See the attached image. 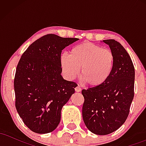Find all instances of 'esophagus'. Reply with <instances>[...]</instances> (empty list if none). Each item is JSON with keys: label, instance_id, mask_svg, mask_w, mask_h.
I'll return each mask as SVG.
<instances>
[{"label": "esophagus", "instance_id": "esophagus-1", "mask_svg": "<svg viewBox=\"0 0 146 146\" xmlns=\"http://www.w3.org/2000/svg\"><path fill=\"white\" fill-rule=\"evenodd\" d=\"M75 91H76V92H80V91H81V88H80V87L79 86H78L75 87Z\"/></svg>", "mask_w": 146, "mask_h": 146}]
</instances>
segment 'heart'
Masks as SVG:
<instances>
[{
  "mask_svg": "<svg viewBox=\"0 0 146 146\" xmlns=\"http://www.w3.org/2000/svg\"><path fill=\"white\" fill-rule=\"evenodd\" d=\"M60 63L64 73L69 80L78 76L81 68V77L87 84L98 87L111 75L115 56L108 48L91 42H83L74 46L70 56L62 55Z\"/></svg>",
  "mask_w": 146,
  "mask_h": 146,
  "instance_id": "heart-1",
  "label": "heart"
}]
</instances>
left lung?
Masks as SVG:
<instances>
[{"label":"left lung","mask_w":146,"mask_h":146,"mask_svg":"<svg viewBox=\"0 0 146 146\" xmlns=\"http://www.w3.org/2000/svg\"><path fill=\"white\" fill-rule=\"evenodd\" d=\"M115 56L111 75L102 86L83 89L82 117L93 133L106 135L121 126L134 98L135 68L131 58L118 42L104 40Z\"/></svg>","instance_id":"left-lung-1"}]
</instances>
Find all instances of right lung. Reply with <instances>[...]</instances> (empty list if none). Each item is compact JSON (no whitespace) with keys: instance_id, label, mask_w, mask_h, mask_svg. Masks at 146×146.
Returning <instances> with one entry per match:
<instances>
[{"instance_id":"add662e5","label":"right lung","mask_w":146,"mask_h":146,"mask_svg":"<svg viewBox=\"0 0 146 146\" xmlns=\"http://www.w3.org/2000/svg\"><path fill=\"white\" fill-rule=\"evenodd\" d=\"M77 40L45 35L33 42L18 62L14 82L15 106L31 131L48 133L59 124L62 108L77 86L62 77L61 53Z\"/></svg>"}]
</instances>
